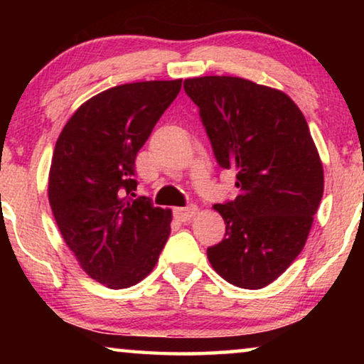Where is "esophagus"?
I'll use <instances>...</instances> for the list:
<instances>
[{
    "instance_id": "34e87169",
    "label": "esophagus",
    "mask_w": 364,
    "mask_h": 364,
    "mask_svg": "<svg viewBox=\"0 0 364 364\" xmlns=\"http://www.w3.org/2000/svg\"><path fill=\"white\" fill-rule=\"evenodd\" d=\"M197 213V207L196 205H188L186 208H173V217L181 222H188L191 218Z\"/></svg>"
}]
</instances>
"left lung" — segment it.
<instances>
[{
  "instance_id": "left-lung-1",
  "label": "left lung",
  "mask_w": 364,
  "mask_h": 364,
  "mask_svg": "<svg viewBox=\"0 0 364 364\" xmlns=\"http://www.w3.org/2000/svg\"><path fill=\"white\" fill-rule=\"evenodd\" d=\"M200 109L217 162L235 168L238 196L213 208L225 237L207 248L213 270L258 290L275 282L305 247L323 197V164L306 119L285 92L243 77L183 81Z\"/></svg>"
}]
</instances>
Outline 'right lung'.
I'll use <instances>...</instances> for the list:
<instances>
[{
    "mask_svg": "<svg viewBox=\"0 0 364 364\" xmlns=\"http://www.w3.org/2000/svg\"><path fill=\"white\" fill-rule=\"evenodd\" d=\"M181 87L176 79L99 92L77 107L54 147L48 197L59 232L82 270L112 290L144 280L171 235V208L134 198V164Z\"/></svg>",
    "mask_w": 364,
    "mask_h": 364,
    "instance_id": "1",
    "label": "right lung"
}]
</instances>
